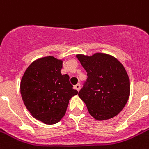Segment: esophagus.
Listing matches in <instances>:
<instances>
[{"mask_svg": "<svg viewBox=\"0 0 149 149\" xmlns=\"http://www.w3.org/2000/svg\"><path fill=\"white\" fill-rule=\"evenodd\" d=\"M74 88L77 90V91H79V89H80V84H77V85H75L74 86Z\"/></svg>", "mask_w": 149, "mask_h": 149, "instance_id": "esophagus-1", "label": "esophagus"}]
</instances>
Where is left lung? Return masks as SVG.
Masks as SVG:
<instances>
[{"label": "left lung", "instance_id": "8db88e82", "mask_svg": "<svg viewBox=\"0 0 149 149\" xmlns=\"http://www.w3.org/2000/svg\"><path fill=\"white\" fill-rule=\"evenodd\" d=\"M77 57L87 72L78 95L90 114L100 120L113 118L122 111L129 97V78L125 67L107 54Z\"/></svg>", "mask_w": 149, "mask_h": 149}]
</instances>
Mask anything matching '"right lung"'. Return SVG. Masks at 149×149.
<instances>
[{"instance_id":"1","label":"right lung","mask_w":149,"mask_h":149,"mask_svg":"<svg viewBox=\"0 0 149 149\" xmlns=\"http://www.w3.org/2000/svg\"><path fill=\"white\" fill-rule=\"evenodd\" d=\"M63 62L47 56L29 65L21 81V94L26 108L37 120L47 125L58 122L65 115L72 97L69 75L61 73Z\"/></svg>"}]
</instances>
